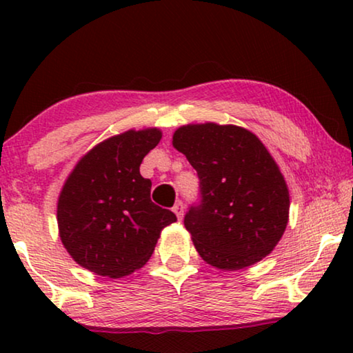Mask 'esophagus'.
Segmentation results:
<instances>
[{"label": "esophagus", "mask_w": 353, "mask_h": 353, "mask_svg": "<svg viewBox=\"0 0 353 353\" xmlns=\"http://www.w3.org/2000/svg\"><path fill=\"white\" fill-rule=\"evenodd\" d=\"M173 212H175L178 220H183V215H185V205H183V202H176L173 205Z\"/></svg>", "instance_id": "1"}]
</instances>
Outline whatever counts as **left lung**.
I'll use <instances>...</instances> for the list:
<instances>
[{"mask_svg": "<svg viewBox=\"0 0 353 353\" xmlns=\"http://www.w3.org/2000/svg\"><path fill=\"white\" fill-rule=\"evenodd\" d=\"M172 144L201 180L202 204L185 216L204 262L236 272L272 254L289 221V190L278 163L250 130L215 122L176 128Z\"/></svg>", "mask_w": 353, "mask_h": 353, "instance_id": "obj_1", "label": "left lung"}]
</instances>
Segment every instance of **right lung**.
<instances>
[{
  "label": "right lung",
  "instance_id": "1",
  "mask_svg": "<svg viewBox=\"0 0 353 353\" xmlns=\"http://www.w3.org/2000/svg\"><path fill=\"white\" fill-rule=\"evenodd\" d=\"M157 127L127 130L80 157L57 197L61 243L80 267L123 278L146 265L173 212L151 201L139 165L161 141Z\"/></svg>",
  "mask_w": 353,
  "mask_h": 353
}]
</instances>
